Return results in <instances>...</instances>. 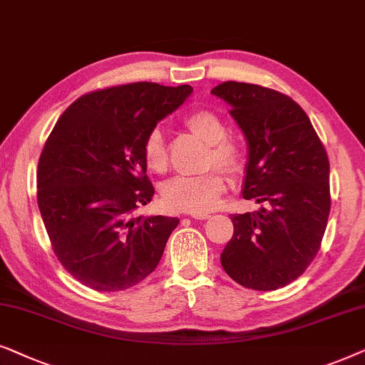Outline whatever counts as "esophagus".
<instances>
[{"mask_svg":"<svg viewBox=\"0 0 365 365\" xmlns=\"http://www.w3.org/2000/svg\"><path fill=\"white\" fill-rule=\"evenodd\" d=\"M190 217L195 218V220H205V218H208L210 215L205 212V213H190Z\"/></svg>","mask_w":365,"mask_h":365,"instance_id":"34e87169","label":"esophagus"}]
</instances>
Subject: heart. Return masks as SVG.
I'll return each instance as SVG.
<instances>
[{
    "instance_id": "heart-1",
    "label": "heart",
    "mask_w": 365,
    "mask_h": 365,
    "mask_svg": "<svg viewBox=\"0 0 365 365\" xmlns=\"http://www.w3.org/2000/svg\"><path fill=\"white\" fill-rule=\"evenodd\" d=\"M190 132L208 143L205 167H218L235 175L244 167V153L239 143L225 138L227 130L220 116L208 110H197L185 118ZM143 160L150 170L163 173L168 158L165 140L160 130H152L143 142ZM227 188V180L220 170L213 168L197 177H177L170 180L162 190V203L172 212L205 213L217 205Z\"/></svg>"
}]
</instances>
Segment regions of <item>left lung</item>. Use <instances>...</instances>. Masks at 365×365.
Wrapping results in <instances>:
<instances>
[{"label": "left lung", "instance_id": "8db88e82", "mask_svg": "<svg viewBox=\"0 0 365 365\" xmlns=\"http://www.w3.org/2000/svg\"><path fill=\"white\" fill-rule=\"evenodd\" d=\"M212 93L230 105L249 145L242 195L264 203L257 212L232 215L222 267L247 289L285 287L315 259L327 227V152L290 96L239 81L220 83Z\"/></svg>", "mask_w": 365, "mask_h": 365}]
</instances>
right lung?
Instances as JSON below:
<instances>
[{"label":"right lung","mask_w":365,"mask_h":365,"mask_svg":"<svg viewBox=\"0 0 365 365\" xmlns=\"http://www.w3.org/2000/svg\"><path fill=\"white\" fill-rule=\"evenodd\" d=\"M193 91L148 81L80 96L40 155L38 207L61 265L86 287L118 292L157 269L173 217H135L152 202L143 142Z\"/></svg>","instance_id":"add662e5"}]
</instances>
